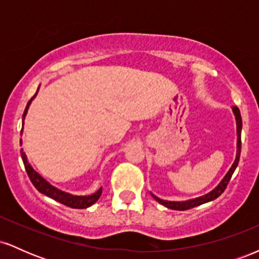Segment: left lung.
<instances>
[{"label": "left lung", "mask_w": 259, "mask_h": 259, "mask_svg": "<svg viewBox=\"0 0 259 259\" xmlns=\"http://www.w3.org/2000/svg\"><path fill=\"white\" fill-rule=\"evenodd\" d=\"M233 112L235 114V119H236V134H237V144H236V158H235L233 165L231 168L229 169V171L225 174V177L223 178V180L221 183L217 185L214 189L212 190L210 192H208L207 195L201 196V197L194 198V200H187V201H180V202H175V201H165V200H160L159 197L154 196L153 194L152 197L156 200L157 202H159L160 204H163L164 207L170 208V209H175V210H186L190 209V208H194L200 206V204L207 203V202H210L215 198H218L224 190L227 189L228 183L231 179V175L234 174L235 169H236L237 164H239V159H240V153H241V130H242V119H241V114H240V111L237 107H233Z\"/></svg>", "instance_id": "8db88e82"}]
</instances>
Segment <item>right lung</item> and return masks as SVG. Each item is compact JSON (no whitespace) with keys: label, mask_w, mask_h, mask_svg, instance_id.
I'll return each mask as SVG.
<instances>
[{"label":"right lung","mask_w":259,"mask_h":259,"mask_svg":"<svg viewBox=\"0 0 259 259\" xmlns=\"http://www.w3.org/2000/svg\"><path fill=\"white\" fill-rule=\"evenodd\" d=\"M38 88H40V86H38ZM36 94H37V91H36ZM36 94L31 97V100L29 101L28 105H26L24 114H23V125H24V119H25L26 113H28L29 106H30L31 101L36 97ZM22 133H23V129H22ZM20 145H22V140H20ZM20 154H22V159H23V163H24L25 170H26V173H28L29 178H30L32 185L36 187L38 192L49 196V197L53 198L55 201L61 202V203H63L68 207L79 208V209H82V208H88V207L92 206L95 202L99 200L101 194H102V187H100V189L97 190L95 194L89 195V196H75L72 194H68V192H65V191H62V190H59V189H57V187L51 185V184H50L47 180H45L44 178L37 173V171L34 170V168L31 167L30 163L28 162L26 154L23 152V148L20 150Z\"/></svg>","instance_id":"1"}]
</instances>
